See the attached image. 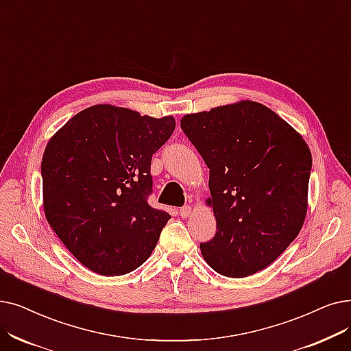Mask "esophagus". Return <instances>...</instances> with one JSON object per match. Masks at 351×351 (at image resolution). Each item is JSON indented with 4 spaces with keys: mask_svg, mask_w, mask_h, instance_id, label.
I'll list each match as a JSON object with an SVG mask.
<instances>
[{
    "mask_svg": "<svg viewBox=\"0 0 351 351\" xmlns=\"http://www.w3.org/2000/svg\"><path fill=\"white\" fill-rule=\"evenodd\" d=\"M191 213H192V208H191L189 205H186V206L179 209V215H180L182 218H189Z\"/></svg>",
    "mask_w": 351,
    "mask_h": 351,
    "instance_id": "obj_1",
    "label": "esophagus"
}]
</instances>
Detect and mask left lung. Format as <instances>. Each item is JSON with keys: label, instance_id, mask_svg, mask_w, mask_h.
<instances>
[{"label": "left lung", "instance_id": "1", "mask_svg": "<svg viewBox=\"0 0 351 351\" xmlns=\"http://www.w3.org/2000/svg\"><path fill=\"white\" fill-rule=\"evenodd\" d=\"M180 128L209 167L217 234L201 243L206 264L243 278L267 268L306 221L311 152L276 112L252 100L189 113Z\"/></svg>", "mask_w": 351, "mask_h": 351}]
</instances>
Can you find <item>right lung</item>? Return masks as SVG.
I'll return each mask as SVG.
<instances>
[{"label":"right lung","instance_id":"right-lung-1","mask_svg":"<svg viewBox=\"0 0 351 351\" xmlns=\"http://www.w3.org/2000/svg\"><path fill=\"white\" fill-rule=\"evenodd\" d=\"M175 126L173 116L96 104L73 116L45 146V219L90 271L123 276L155 250L171 215L146 201L150 160Z\"/></svg>","mask_w":351,"mask_h":351}]
</instances>
